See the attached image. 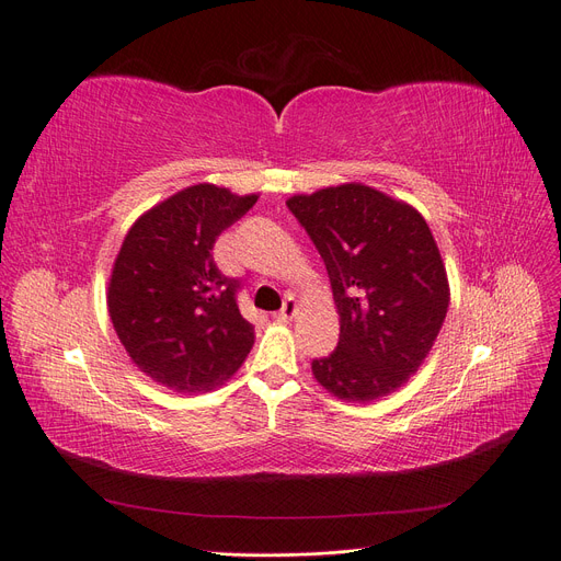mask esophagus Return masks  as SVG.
Segmentation results:
<instances>
[{
	"mask_svg": "<svg viewBox=\"0 0 561 561\" xmlns=\"http://www.w3.org/2000/svg\"><path fill=\"white\" fill-rule=\"evenodd\" d=\"M295 316H297V301H295L293 297H287V299H285V304H283V309L278 311V316H276V318H278V320H283V322H290Z\"/></svg>",
	"mask_w": 561,
	"mask_h": 561,
	"instance_id": "34e87169",
	"label": "esophagus"
}]
</instances>
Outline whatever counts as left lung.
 Wrapping results in <instances>:
<instances>
[{
  "mask_svg": "<svg viewBox=\"0 0 561 561\" xmlns=\"http://www.w3.org/2000/svg\"><path fill=\"white\" fill-rule=\"evenodd\" d=\"M287 208L325 262L339 313L334 353L311 363L316 381L346 402L396 393L428 358L449 309L426 219L363 182L295 194Z\"/></svg>",
  "mask_w": 561,
  "mask_h": 561,
  "instance_id": "8db88e82",
  "label": "left lung"
}]
</instances>
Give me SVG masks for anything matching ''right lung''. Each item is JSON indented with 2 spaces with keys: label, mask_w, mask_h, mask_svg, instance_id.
<instances>
[{
  "label": "right lung",
  "mask_w": 561,
  "mask_h": 561,
  "mask_svg": "<svg viewBox=\"0 0 561 561\" xmlns=\"http://www.w3.org/2000/svg\"><path fill=\"white\" fill-rule=\"evenodd\" d=\"M257 198L198 182L128 229L112 266L107 311L133 365L159 386L208 393L245 363L254 328L236 304L239 280L219 274L213 245Z\"/></svg>",
  "instance_id": "1"
}]
</instances>
